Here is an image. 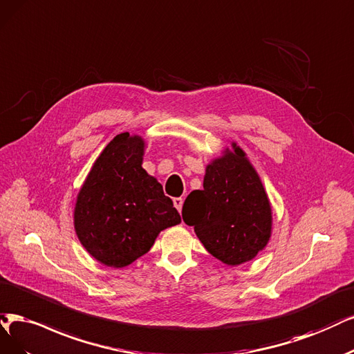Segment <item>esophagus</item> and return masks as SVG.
Masks as SVG:
<instances>
[{
	"mask_svg": "<svg viewBox=\"0 0 354 354\" xmlns=\"http://www.w3.org/2000/svg\"><path fill=\"white\" fill-rule=\"evenodd\" d=\"M174 205L176 207V210L180 213V210H182V205H184V198H182V197L174 198Z\"/></svg>",
	"mask_w": 354,
	"mask_h": 354,
	"instance_id": "1",
	"label": "esophagus"
}]
</instances>
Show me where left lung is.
<instances>
[{"mask_svg":"<svg viewBox=\"0 0 354 354\" xmlns=\"http://www.w3.org/2000/svg\"><path fill=\"white\" fill-rule=\"evenodd\" d=\"M230 146L205 166L203 189L188 195L182 217L208 252L233 267L252 261L267 246L272 210L246 153L234 141Z\"/></svg>","mask_w":354,"mask_h":354,"instance_id":"obj_1","label":"left lung"}]
</instances>
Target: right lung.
I'll return each mask as SVG.
<instances>
[{"label":"right lung","mask_w":354,"mask_h":354,"mask_svg":"<svg viewBox=\"0 0 354 354\" xmlns=\"http://www.w3.org/2000/svg\"><path fill=\"white\" fill-rule=\"evenodd\" d=\"M146 141L118 134L99 154L77 194L74 229L100 264L122 268L147 254L159 233L180 223L172 200L142 169Z\"/></svg>","instance_id":"1"}]
</instances>
